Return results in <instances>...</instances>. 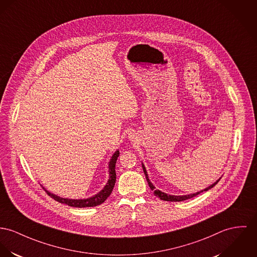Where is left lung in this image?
Wrapping results in <instances>:
<instances>
[{"label": "left lung", "mask_w": 257, "mask_h": 257, "mask_svg": "<svg viewBox=\"0 0 257 257\" xmlns=\"http://www.w3.org/2000/svg\"><path fill=\"white\" fill-rule=\"evenodd\" d=\"M143 170H144V173H145V175H146V179H147V181H148V183H149L150 188L154 191L155 196L160 198V199H162V200H166V201H183V200H186V199H188V198H194V197H196L198 194H200L201 192H205V191H208L209 189L213 188V187L217 184L218 182H219V180H220V179H219L214 184L210 185L208 188H206V189H204V190H202V191H200V192H198V193H196V194H192V195H188V196H179V197H178V196H170V195H167V194H165V193L160 192L159 190H156L155 187H154V185L150 182V179L148 177V173H147V170H146L144 164H143Z\"/></svg>", "instance_id": "1"}]
</instances>
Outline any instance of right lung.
<instances>
[{"label":"right lung","instance_id":"right-lung-1","mask_svg":"<svg viewBox=\"0 0 257 257\" xmlns=\"http://www.w3.org/2000/svg\"><path fill=\"white\" fill-rule=\"evenodd\" d=\"M118 157L119 152L116 151L109 161V179L107 181V184L105 185L103 190H101L98 195H96L92 198H86V199H68V198H59L54 194L49 193L48 191H46V192L51 198H54L55 200L61 202V203H65L72 207H80L81 208V207H92V206L99 205L110 196V194L113 190V187L115 185V181H116L115 164H116V160Z\"/></svg>","mask_w":257,"mask_h":257}]
</instances>
